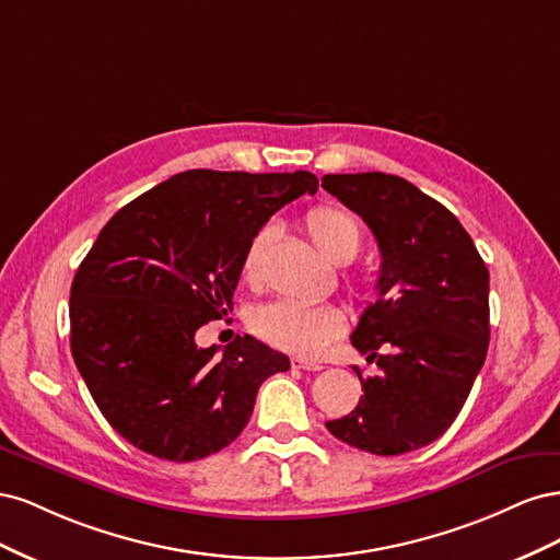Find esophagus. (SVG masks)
<instances>
[{"label":"esophagus","instance_id":"1","mask_svg":"<svg viewBox=\"0 0 560 560\" xmlns=\"http://www.w3.org/2000/svg\"><path fill=\"white\" fill-rule=\"evenodd\" d=\"M292 366L303 369V371H319L322 369L319 362H313V360H306V358H292Z\"/></svg>","mask_w":560,"mask_h":560}]
</instances>
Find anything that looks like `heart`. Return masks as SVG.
I'll return each instance as SVG.
<instances>
[{"label": "heart", "instance_id": "b5f03b06", "mask_svg": "<svg viewBox=\"0 0 560 560\" xmlns=\"http://www.w3.org/2000/svg\"><path fill=\"white\" fill-rule=\"evenodd\" d=\"M306 231L322 257L331 264H348L362 245V231L352 214L334 206L313 208L306 214ZM273 235V226H264L252 235L243 254V278L249 284L259 282V266ZM252 327L270 346L313 358L343 331L346 315L334 303L303 306V303L292 301H273L254 313Z\"/></svg>", "mask_w": 560, "mask_h": 560}]
</instances>
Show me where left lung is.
I'll return each instance as SVG.
<instances>
[{
  "label": "left lung",
  "mask_w": 560,
  "mask_h": 560,
  "mask_svg": "<svg viewBox=\"0 0 560 560\" xmlns=\"http://www.w3.org/2000/svg\"><path fill=\"white\" fill-rule=\"evenodd\" d=\"M322 186L358 212L381 249L378 299L350 341L378 376L360 404L327 422L341 442L376 455L432 444L460 413L488 352V268L442 202L397 175H325Z\"/></svg>",
  "instance_id": "1"
}]
</instances>
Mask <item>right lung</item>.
Here are the masks:
<instances>
[{
	"mask_svg": "<svg viewBox=\"0 0 560 560\" xmlns=\"http://www.w3.org/2000/svg\"><path fill=\"white\" fill-rule=\"evenodd\" d=\"M317 177L186 171L118 210L81 261L70 346L109 425L161 460L191 463L243 432L259 385L290 369L252 336L217 358L196 331L233 311L243 254Z\"/></svg>",
	"mask_w": 560,
	"mask_h": 560,
	"instance_id": "obj_1",
	"label": "right lung"
}]
</instances>
